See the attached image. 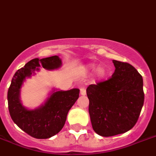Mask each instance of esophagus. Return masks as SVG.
Listing matches in <instances>:
<instances>
[{
  "label": "esophagus",
  "mask_w": 156,
  "mask_h": 156,
  "mask_svg": "<svg viewBox=\"0 0 156 156\" xmlns=\"http://www.w3.org/2000/svg\"><path fill=\"white\" fill-rule=\"evenodd\" d=\"M80 93H81V95H82V96H85V95H86V89L85 87H82L81 89H80Z\"/></svg>",
  "instance_id": "esophagus-1"
}]
</instances>
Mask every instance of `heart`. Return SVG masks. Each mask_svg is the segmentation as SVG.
Segmentation results:
<instances>
[{
    "mask_svg": "<svg viewBox=\"0 0 156 156\" xmlns=\"http://www.w3.org/2000/svg\"><path fill=\"white\" fill-rule=\"evenodd\" d=\"M90 69L94 68V66H90ZM105 75V70H104V68H100L97 70V76L100 77V78H102Z\"/></svg>",
    "mask_w": 156,
    "mask_h": 156,
    "instance_id": "1",
    "label": "heart"
}]
</instances>
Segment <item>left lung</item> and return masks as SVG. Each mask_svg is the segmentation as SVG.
<instances>
[{"mask_svg":"<svg viewBox=\"0 0 156 156\" xmlns=\"http://www.w3.org/2000/svg\"><path fill=\"white\" fill-rule=\"evenodd\" d=\"M112 77L86 89L92 126L97 134L112 136L134 126L144 101L143 78L134 67L113 60Z\"/></svg>","mask_w":156,"mask_h":156,"instance_id":"8db88e82","label":"left lung"}]
</instances>
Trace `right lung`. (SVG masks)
<instances>
[{
	"mask_svg": "<svg viewBox=\"0 0 156 156\" xmlns=\"http://www.w3.org/2000/svg\"><path fill=\"white\" fill-rule=\"evenodd\" d=\"M40 66L53 70L61 66V59L57 55L41 59L36 58L17 70L8 91V104L11 118L22 130L37 139H47L63 129L69 110L79 97V89L54 92L40 108L26 109L20 103V88L25 78L38 70Z\"/></svg>",
	"mask_w": 156,
	"mask_h": 156,
	"instance_id": "1",
	"label": "right lung"
}]
</instances>
